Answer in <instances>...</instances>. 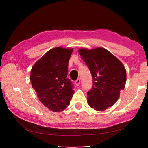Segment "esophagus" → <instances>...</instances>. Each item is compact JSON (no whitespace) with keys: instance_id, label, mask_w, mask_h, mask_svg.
<instances>
[{"instance_id":"34e87169","label":"esophagus","mask_w":148,"mask_h":148,"mask_svg":"<svg viewBox=\"0 0 148 148\" xmlns=\"http://www.w3.org/2000/svg\"><path fill=\"white\" fill-rule=\"evenodd\" d=\"M80 82H81V80H80L79 78H77L76 81H75V84H76V86H79L80 84Z\"/></svg>"}]
</instances>
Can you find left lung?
Returning <instances> with one entry per match:
<instances>
[{
	"label": "left lung",
	"instance_id": "left-lung-1",
	"mask_svg": "<svg viewBox=\"0 0 148 148\" xmlns=\"http://www.w3.org/2000/svg\"><path fill=\"white\" fill-rule=\"evenodd\" d=\"M79 53L88 66L92 77V89L87 92V102L97 111H104L118 100L120 91L126 83V71L121 61L102 47Z\"/></svg>",
	"mask_w": 148,
	"mask_h": 148
}]
</instances>
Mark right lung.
Here are the masks:
<instances>
[{
  "label": "right lung",
  "instance_id": "1",
  "mask_svg": "<svg viewBox=\"0 0 148 148\" xmlns=\"http://www.w3.org/2000/svg\"><path fill=\"white\" fill-rule=\"evenodd\" d=\"M73 49H50L32 66L31 82L40 101L53 112H61L70 104L74 91L67 78L69 61Z\"/></svg>",
  "mask_w": 148,
  "mask_h": 148
}]
</instances>
